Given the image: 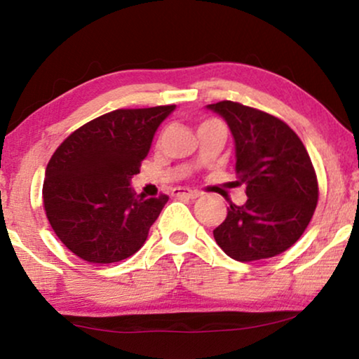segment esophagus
Here are the masks:
<instances>
[{
    "mask_svg": "<svg viewBox=\"0 0 359 359\" xmlns=\"http://www.w3.org/2000/svg\"><path fill=\"white\" fill-rule=\"evenodd\" d=\"M175 195V197H187V198H198L200 192H197V190H190V189H185V187H177L174 189V192H172Z\"/></svg>",
    "mask_w": 359,
    "mask_h": 359,
    "instance_id": "esophagus-1",
    "label": "esophagus"
}]
</instances>
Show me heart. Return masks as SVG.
I'll return each mask as SVG.
<instances>
[{
    "mask_svg": "<svg viewBox=\"0 0 359 359\" xmlns=\"http://www.w3.org/2000/svg\"><path fill=\"white\" fill-rule=\"evenodd\" d=\"M213 123H219V121H217V119H207V121H203L200 126H205V124H213Z\"/></svg>",
    "mask_w": 359,
    "mask_h": 359,
    "instance_id": "b5f03b06",
    "label": "heart"
}]
</instances>
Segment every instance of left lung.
Segmentation results:
<instances>
[{"instance_id":"left-lung-1","label":"left lung","mask_w":359,"mask_h":359,"mask_svg":"<svg viewBox=\"0 0 359 359\" xmlns=\"http://www.w3.org/2000/svg\"><path fill=\"white\" fill-rule=\"evenodd\" d=\"M210 109L224 118L236 147V184L248 200L229 203L213 229L215 241L233 259H267L302 236L318 202L317 174L300 137L289 124L261 109L218 102Z\"/></svg>"}]
</instances>
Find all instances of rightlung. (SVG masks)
Returning <instances> with one entry per match:
<instances>
[{
  "instance_id": "obj_1",
  "label": "right lung",
  "mask_w": 359,
  "mask_h": 359,
  "mask_svg": "<svg viewBox=\"0 0 359 359\" xmlns=\"http://www.w3.org/2000/svg\"><path fill=\"white\" fill-rule=\"evenodd\" d=\"M175 104L114 109L75 130L57 147L42 185L57 238L80 259L109 264L141 250L169 197H136L133 175Z\"/></svg>"
}]
</instances>
